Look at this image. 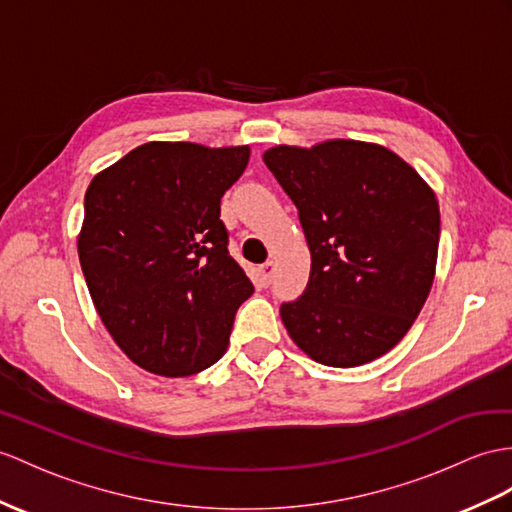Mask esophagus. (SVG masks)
Returning a JSON list of instances; mask_svg holds the SVG:
<instances>
[{
  "instance_id": "esophagus-1",
  "label": "esophagus",
  "mask_w": 512,
  "mask_h": 512,
  "mask_svg": "<svg viewBox=\"0 0 512 512\" xmlns=\"http://www.w3.org/2000/svg\"><path fill=\"white\" fill-rule=\"evenodd\" d=\"M260 282H263V286H269L271 280H273V263L271 260H267L265 265H260Z\"/></svg>"
}]
</instances>
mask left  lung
Instances as JSON below:
<instances>
[{
  "mask_svg": "<svg viewBox=\"0 0 512 512\" xmlns=\"http://www.w3.org/2000/svg\"><path fill=\"white\" fill-rule=\"evenodd\" d=\"M265 165L293 199L310 249V278L280 306L299 350L356 367L402 341L432 289L439 202L391 149L334 139L278 145Z\"/></svg>",
  "mask_w": 512,
  "mask_h": 512,
  "instance_id": "obj_1",
  "label": "left lung"
}]
</instances>
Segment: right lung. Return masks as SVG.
Segmentation results:
<instances>
[{"instance_id": "obj_1", "label": "right lung", "mask_w": 512, "mask_h": 512, "mask_svg": "<svg viewBox=\"0 0 512 512\" xmlns=\"http://www.w3.org/2000/svg\"><path fill=\"white\" fill-rule=\"evenodd\" d=\"M249 147L152 141L91 180L78 256L106 330L132 363L193 376L223 356L254 286L228 252L221 197Z\"/></svg>"}]
</instances>
